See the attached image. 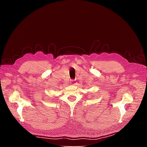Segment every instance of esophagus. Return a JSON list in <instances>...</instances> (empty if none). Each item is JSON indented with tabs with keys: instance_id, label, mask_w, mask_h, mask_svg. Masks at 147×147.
<instances>
[{
	"instance_id": "34e87169",
	"label": "esophagus",
	"mask_w": 147,
	"mask_h": 147,
	"mask_svg": "<svg viewBox=\"0 0 147 147\" xmlns=\"http://www.w3.org/2000/svg\"><path fill=\"white\" fill-rule=\"evenodd\" d=\"M72 84H75V83H72Z\"/></svg>"
}]
</instances>
